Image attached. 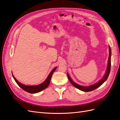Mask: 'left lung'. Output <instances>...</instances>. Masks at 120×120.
Returning a JSON list of instances; mask_svg holds the SVG:
<instances>
[{
    "label": "left lung",
    "mask_w": 120,
    "mask_h": 120,
    "mask_svg": "<svg viewBox=\"0 0 120 120\" xmlns=\"http://www.w3.org/2000/svg\"><path fill=\"white\" fill-rule=\"evenodd\" d=\"M109 57H108V64H107V70H106V71L105 73V74L104 75V76L103 78L102 79H101L97 82V83L94 84V85H92L91 86H80L78 85V84L76 83V82H73L71 78H70V76L69 74L67 73V76L68 78L69 79L70 82H71L72 84V85L75 86V87H76L78 88L79 90H81L83 91H85V92H88V91H92L95 89H96L97 88H98L100 86H101L102 84L107 80V79L109 76V75L110 72V70H111V48L110 46H109Z\"/></svg>",
    "instance_id": "1"
}]
</instances>
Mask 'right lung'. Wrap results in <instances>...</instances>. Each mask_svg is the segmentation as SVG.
Returning a JSON list of instances; mask_svg holds the SVG:
<instances>
[{
  "label": "right lung",
  "instance_id": "add662e5",
  "mask_svg": "<svg viewBox=\"0 0 120 120\" xmlns=\"http://www.w3.org/2000/svg\"><path fill=\"white\" fill-rule=\"evenodd\" d=\"M56 68H57V67L54 68L52 70V71L50 72V73L49 74L48 76L47 77V79H45V81H44L42 83L39 84V85H37V86H28L23 85V84L19 82L14 77V76H13V74H12V76H13V78H14V79H15V81L16 82V83L23 90H24L25 91H26V92L30 93V94H35V93H38V92H40V91L43 90L45 89L47 87V86H49V83L50 82L52 75L53 73H54L55 71L56 70Z\"/></svg>",
  "mask_w": 120,
  "mask_h": 120
}]
</instances>
